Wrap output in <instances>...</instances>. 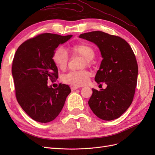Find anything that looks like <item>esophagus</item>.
I'll use <instances>...</instances> for the list:
<instances>
[{"instance_id": "1", "label": "esophagus", "mask_w": 155, "mask_h": 155, "mask_svg": "<svg viewBox=\"0 0 155 155\" xmlns=\"http://www.w3.org/2000/svg\"><path fill=\"white\" fill-rule=\"evenodd\" d=\"M79 88V87H76V86H72L71 87H70V88H71L72 91H75V90H76V89H78Z\"/></svg>"}]
</instances>
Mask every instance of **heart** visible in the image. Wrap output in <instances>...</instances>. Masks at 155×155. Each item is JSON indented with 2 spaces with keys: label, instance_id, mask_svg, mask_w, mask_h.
Listing matches in <instances>:
<instances>
[{
  "label": "heart",
  "instance_id": "heart-1",
  "mask_svg": "<svg viewBox=\"0 0 155 155\" xmlns=\"http://www.w3.org/2000/svg\"><path fill=\"white\" fill-rule=\"evenodd\" d=\"M72 55H80L84 58V65L90 64L91 60L94 57L95 51L92 46L86 43H81L72 45L69 48ZM68 55L67 51L62 47L56 48L52 54V60L54 64L60 70H64L67 68L68 62ZM91 74L87 70L80 71H71L63 77V81L65 83L75 86H81L87 83Z\"/></svg>",
  "mask_w": 155,
  "mask_h": 155
}]
</instances>
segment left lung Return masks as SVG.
Here are the masks:
<instances>
[{
  "label": "left lung",
  "mask_w": 155,
  "mask_h": 155,
  "mask_svg": "<svg viewBox=\"0 0 155 155\" xmlns=\"http://www.w3.org/2000/svg\"><path fill=\"white\" fill-rule=\"evenodd\" d=\"M79 37L100 48L103 60L95 81L107 85L99 91L92 88L88 105L101 120L118 118L132 104L137 87L138 68L133 51L124 39L104 31L85 33Z\"/></svg>",
  "instance_id": "1"
}]
</instances>
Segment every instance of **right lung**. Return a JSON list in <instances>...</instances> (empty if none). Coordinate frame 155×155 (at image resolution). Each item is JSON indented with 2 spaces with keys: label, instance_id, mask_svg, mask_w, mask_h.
I'll list each match as a JSON object with an SVG mask.
<instances>
[{
  "label": "right lung",
  "instance_id": "add662e5",
  "mask_svg": "<svg viewBox=\"0 0 155 155\" xmlns=\"http://www.w3.org/2000/svg\"><path fill=\"white\" fill-rule=\"evenodd\" d=\"M72 35L62 36L45 33L25 41L17 50L12 64V76L18 104L31 118L41 123L54 120L61 111L71 92L60 83L53 88L48 79L58 78L52 60L54 51Z\"/></svg>",
  "mask_w": 155,
  "mask_h": 155
}]
</instances>
